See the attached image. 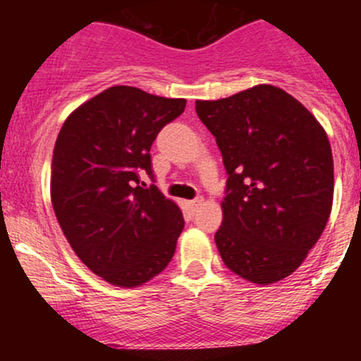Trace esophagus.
Here are the masks:
<instances>
[{
	"label": "esophagus",
	"mask_w": 361,
	"mask_h": 361,
	"mask_svg": "<svg viewBox=\"0 0 361 361\" xmlns=\"http://www.w3.org/2000/svg\"><path fill=\"white\" fill-rule=\"evenodd\" d=\"M202 205V198H197V200H192L188 204V207H190V210H192V212H197V209L198 207Z\"/></svg>",
	"instance_id": "34e87169"
}]
</instances>
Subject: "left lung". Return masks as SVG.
<instances>
[{"mask_svg": "<svg viewBox=\"0 0 361 361\" xmlns=\"http://www.w3.org/2000/svg\"><path fill=\"white\" fill-rule=\"evenodd\" d=\"M195 105L229 175L215 233L222 261L256 285L287 279L319 241L333 207L326 130L299 100L271 85Z\"/></svg>", "mask_w": 361, "mask_h": 361, "instance_id": "1", "label": "left lung"}]
</instances>
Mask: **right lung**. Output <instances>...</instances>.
<instances>
[{"mask_svg":"<svg viewBox=\"0 0 361 361\" xmlns=\"http://www.w3.org/2000/svg\"><path fill=\"white\" fill-rule=\"evenodd\" d=\"M185 105V98L111 86L78 106L57 135L51 173L57 222L78 258L115 287L144 285L175 255L183 214L156 186H139V173L152 176V142Z\"/></svg>","mask_w":361,"mask_h":361,"instance_id":"right-lung-1","label":"right lung"}]
</instances>
